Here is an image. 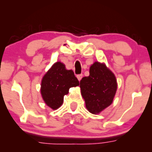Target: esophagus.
I'll list each match as a JSON object with an SVG mask.
<instances>
[{
	"mask_svg": "<svg viewBox=\"0 0 152 152\" xmlns=\"http://www.w3.org/2000/svg\"><path fill=\"white\" fill-rule=\"evenodd\" d=\"M82 77H83V74H78L77 75V78L78 79V81H81Z\"/></svg>",
	"mask_w": 152,
	"mask_h": 152,
	"instance_id": "esophagus-1",
	"label": "esophagus"
}]
</instances>
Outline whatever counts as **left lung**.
<instances>
[{
  "label": "left lung",
  "mask_w": 152,
  "mask_h": 152,
  "mask_svg": "<svg viewBox=\"0 0 152 152\" xmlns=\"http://www.w3.org/2000/svg\"><path fill=\"white\" fill-rule=\"evenodd\" d=\"M86 107L91 114H99L111 105L117 89L116 77L104 64L95 62L90 67L89 76L80 81Z\"/></svg>",
  "instance_id": "obj_1"
}]
</instances>
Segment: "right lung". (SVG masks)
<instances>
[{
  "label": "right lung",
  "mask_w": 152,
  "mask_h": 152,
  "mask_svg": "<svg viewBox=\"0 0 152 152\" xmlns=\"http://www.w3.org/2000/svg\"><path fill=\"white\" fill-rule=\"evenodd\" d=\"M79 85V81L72 70H66L61 62L54 64L43 76L41 93L44 102L49 107L57 109L64 102V96L71 87Z\"/></svg>",
  "instance_id": "obj_1"
}]
</instances>
